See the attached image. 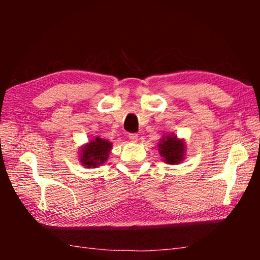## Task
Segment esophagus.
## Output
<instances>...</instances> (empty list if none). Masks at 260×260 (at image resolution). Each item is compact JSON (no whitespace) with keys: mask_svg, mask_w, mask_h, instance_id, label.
I'll use <instances>...</instances> for the list:
<instances>
[{"mask_svg":"<svg viewBox=\"0 0 260 260\" xmlns=\"http://www.w3.org/2000/svg\"><path fill=\"white\" fill-rule=\"evenodd\" d=\"M128 138H129V140L132 141V142H138V140H139V135H138V134H135V133H132V134H129V135H128Z\"/></svg>","mask_w":260,"mask_h":260,"instance_id":"obj_1","label":"esophagus"}]
</instances>
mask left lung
<instances>
[{
  "mask_svg": "<svg viewBox=\"0 0 260 260\" xmlns=\"http://www.w3.org/2000/svg\"><path fill=\"white\" fill-rule=\"evenodd\" d=\"M158 150L165 162L171 165L180 164L186 156V144L184 141L178 139L174 133L164 135L158 143Z\"/></svg>",
  "mask_w": 260,
  "mask_h": 260,
  "instance_id": "1",
  "label": "left lung"
}]
</instances>
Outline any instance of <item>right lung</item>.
<instances>
[{"label":"right lung","mask_w":260,"mask_h":260,"mask_svg":"<svg viewBox=\"0 0 260 260\" xmlns=\"http://www.w3.org/2000/svg\"><path fill=\"white\" fill-rule=\"evenodd\" d=\"M111 149L112 143L109 140L101 139L98 136L81 147L79 159L87 169H90V167L95 169L108 160Z\"/></svg>","instance_id":"1"}]
</instances>
